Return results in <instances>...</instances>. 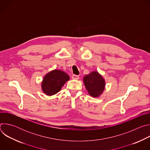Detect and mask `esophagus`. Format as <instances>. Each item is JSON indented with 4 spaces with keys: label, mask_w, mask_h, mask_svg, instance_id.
I'll return each instance as SVG.
<instances>
[{
    "label": "esophagus",
    "mask_w": 150,
    "mask_h": 150,
    "mask_svg": "<svg viewBox=\"0 0 150 150\" xmlns=\"http://www.w3.org/2000/svg\"><path fill=\"white\" fill-rule=\"evenodd\" d=\"M72 78L73 79H79V76L78 75H73L72 76Z\"/></svg>",
    "instance_id": "1"
}]
</instances>
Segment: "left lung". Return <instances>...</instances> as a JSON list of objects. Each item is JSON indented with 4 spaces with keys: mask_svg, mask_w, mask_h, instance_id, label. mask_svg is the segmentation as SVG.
Listing matches in <instances>:
<instances>
[{
    "mask_svg": "<svg viewBox=\"0 0 150 150\" xmlns=\"http://www.w3.org/2000/svg\"><path fill=\"white\" fill-rule=\"evenodd\" d=\"M83 82L88 94L94 98L99 97L105 90V79L97 71L84 76Z\"/></svg>",
    "mask_w": 150,
    "mask_h": 150,
    "instance_id": "1",
    "label": "left lung"
}]
</instances>
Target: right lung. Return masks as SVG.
Returning a JSON list of instances; mask_svg holds the SVG:
<instances>
[{"label":"right lung","instance_id":"right-lung-1","mask_svg":"<svg viewBox=\"0 0 150 150\" xmlns=\"http://www.w3.org/2000/svg\"><path fill=\"white\" fill-rule=\"evenodd\" d=\"M69 80V76L64 71L54 69L46 74L41 82V89L43 93L51 96L59 92L65 83Z\"/></svg>","mask_w":150,"mask_h":150}]
</instances>
